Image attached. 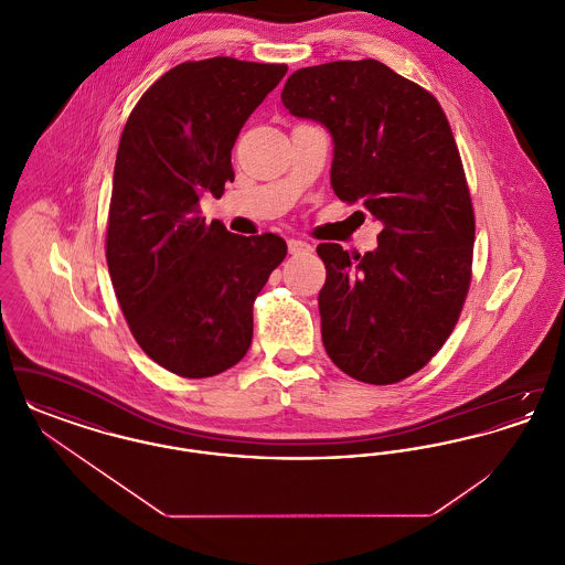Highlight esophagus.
<instances>
[{"mask_svg": "<svg viewBox=\"0 0 565 565\" xmlns=\"http://www.w3.org/2000/svg\"><path fill=\"white\" fill-rule=\"evenodd\" d=\"M288 249H290V254H307V252H311L313 247H311V243L300 242V239H290V242H288Z\"/></svg>", "mask_w": 565, "mask_h": 565, "instance_id": "34e87169", "label": "esophagus"}]
</instances>
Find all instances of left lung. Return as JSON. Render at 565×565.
<instances>
[{
    "mask_svg": "<svg viewBox=\"0 0 565 565\" xmlns=\"http://www.w3.org/2000/svg\"><path fill=\"white\" fill-rule=\"evenodd\" d=\"M281 102L332 135L334 194L383 222L364 256L318 245L326 353L362 383H398L445 345L472 279L475 210L451 125L430 90L375 58L298 70Z\"/></svg>",
    "mask_w": 565,
    "mask_h": 565,
    "instance_id": "8db88e82",
    "label": "left lung"
}]
</instances>
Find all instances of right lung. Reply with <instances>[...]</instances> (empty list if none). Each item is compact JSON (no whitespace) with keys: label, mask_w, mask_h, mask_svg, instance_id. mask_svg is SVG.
<instances>
[{"label":"right lung","mask_w":565,"mask_h":565,"mask_svg":"<svg viewBox=\"0 0 565 565\" xmlns=\"http://www.w3.org/2000/svg\"><path fill=\"white\" fill-rule=\"evenodd\" d=\"M284 63L186 61L135 104L120 135L106 258L137 345L169 373L220 375L249 350L254 300L288 254L273 233L233 235L201 217L235 180L231 150Z\"/></svg>","instance_id":"obj_1"}]
</instances>
